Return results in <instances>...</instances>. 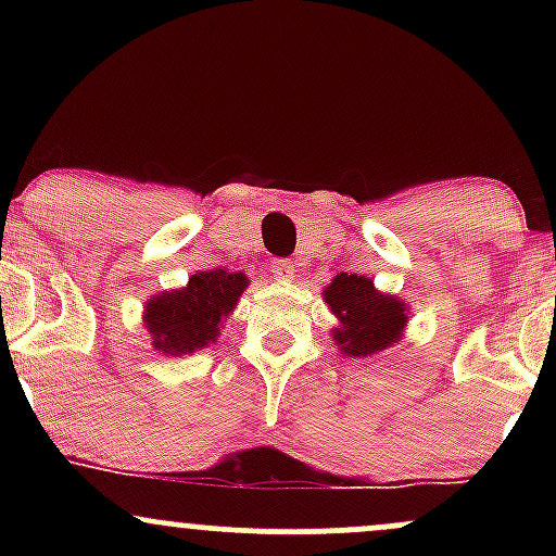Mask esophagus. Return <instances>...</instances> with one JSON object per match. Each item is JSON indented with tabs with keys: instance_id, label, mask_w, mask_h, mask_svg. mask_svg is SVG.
Here are the masks:
<instances>
[{
	"instance_id": "obj_1",
	"label": "esophagus",
	"mask_w": 556,
	"mask_h": 556,
	"mask_svg": "<svg viewBox=\"0 0 556 556\" xmlns=\"http://www.w3.org/2000/svg\"><path fill=\"white\" fill-rule=\"evenodd\" d=\"M271 274L277 279H292L295 277V264L290 258H274L271 261Z\"/></svg>"
}]
</instances>
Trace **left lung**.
Returning a JSON list of instances; mask_svg holds the SVG:
<instances>
[{"mask_svg":"<svg viewBox=\"0 0 556 556\" xmlns=\"http://www.w3.org/2000/svg\"><path fill=\"white\" fill-rule=\"evenodd\" d=\"M324 300L342 327L334 331L342 353L368 358L397 342L405 329V305L397 298L374 290V279L358 274H337L324 290Z\"/></svg>","mask_w":556,"mask_h":556,"instance_id":"obj_1","label":"left lung"}]
</instances>
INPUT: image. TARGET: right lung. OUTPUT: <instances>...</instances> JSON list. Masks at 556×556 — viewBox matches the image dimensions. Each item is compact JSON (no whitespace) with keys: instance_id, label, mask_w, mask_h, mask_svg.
Wrapping results in <instances>:
<instances>
[{"instance_id":"obj_1","label":"right lung","mask_w":556,"mask_h":556,"mask_svg":"<svg viewBox=\"0 0 556 556\" xmlns=\"http://www.w3.org/2000/svg\"><path fill=\"white\" fill-rule=\"evenodd\" d=\"M245 287V274L212 269L193 274L185 290L154 298L146 305L154 348L167 355H188L214 342L222 318L229 316Z\"/></svg>"}]
</instances>
